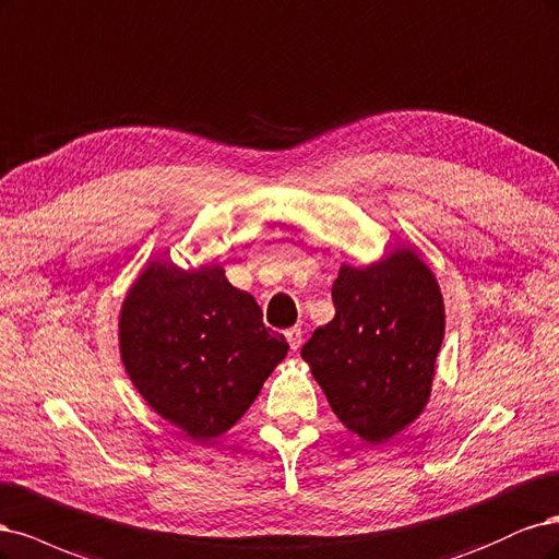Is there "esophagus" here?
Masks as SVG:
<instances>
[{
	"label": "esophagus",
	"instance_id": "1",
	"mask_svg": "<svg viewBox=\"0 0 559 559\" xmlns=\"http://www.w3.org/2000/svg\"><path fill=\"white\" fill-rule=\"evenodd\" d=\"M285 338H287V344H290V348L297 353L304 344V332H301V328H293L285 332Z\"/></svg>",
	"mask_w": 559,
	"mask_h": 559
}]
</instances>
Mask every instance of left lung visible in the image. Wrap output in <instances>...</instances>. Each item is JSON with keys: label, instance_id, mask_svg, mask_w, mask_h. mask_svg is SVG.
Here are the masks:
<instances>
[{"label": "left lung", "instance_id": "left-lung-1", "mask_svg": "<svg viewBox=\"0 0 559 559\" xmlns=\"http://www.w3.org/2000/svg\"><path fill=\"white\" fill-rule=\"evenodd\" d=\"M336 316L301 348L348 431L383 443L416 423L431 397L445 306L429 264L408 246L365 266L341 264Z\"/></svg>", "mask_w": 559, "mask_h": 559}]
</instances>
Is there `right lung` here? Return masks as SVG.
<instances>
[{
    "mask_svg": "<svg viewBox=\"0 0 559 559\" xmlns=\"http://www.w3.org/2000/svg\"><path fill=\"white\" fill-rule=\"evenodd\" d=\"M118 348L132 385L192 441L223 437L258 400L287 344L223 264L151 260L124 293Z\"/></svg>",
    "mask_w": 559,
    "mask_h": 559,
    "instance_id": "add662e5",
    "label": "right lung"
}]
</instances>
